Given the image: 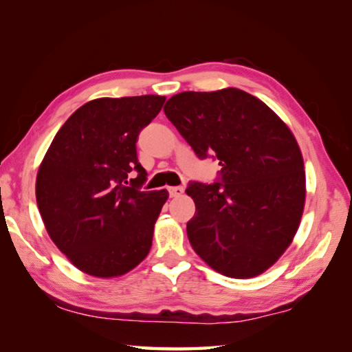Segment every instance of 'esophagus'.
<instances>
[{
  "mask_svg": "<svg viewBox=\"0 0 352 352\" xmlns=\"http://www.w3.org/2000/svg\"><path fill=\"white\" fill-rule=\"evenodd\" d=\"M168 193L171 198H177L184 193V187H168Z\"/></svg>",
  "mask_w": 352,
  "mask_h": 352,
  "instance_id": "34e87169",
  "label": "esophagus"
}]
</instances>
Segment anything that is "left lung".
I'll return each instance as SVG.
<instances>
[{"instance_id": "obj_1", "label": "left lung", "mask_w": 352, "mask_h": 352, "mask_svg": "<svg viewBox=\"0 0 352 352\" xmlns=\"http://www.w3.org/2000/svg\"><path fill=\"white\" fill-rule=\"evenodd\" d=\"M165 116L196 156L219 160L221 182H190L188 241L208 266L252 278L285 254L306 199L303 156L287 125L260 98L226 88L168 98Z\"/></svg>"}]
</instances>
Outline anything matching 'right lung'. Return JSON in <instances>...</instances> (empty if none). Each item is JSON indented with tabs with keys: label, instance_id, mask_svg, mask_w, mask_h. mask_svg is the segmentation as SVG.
Segmentation results:
<instances>
[{
	"label": "right lung",
	"instance_id": "1",
	"mask_svg": "<svg viewBox=\"0 0 352 352\" xmlns=\"http://www.w3.org/2000/svg\"><path fill=\"white\" fill-rule=\"evenodd\" d=\"M164 96L102 97L85 103L55 134L36 173V206L54 244L78 270L125 275L145 260L166 190L142 192L139 133ZM138 177L127 182L129 170Z\"/></svg>",
	"mask_w": 352,
	"mask_h": 352
}]
</instances>
